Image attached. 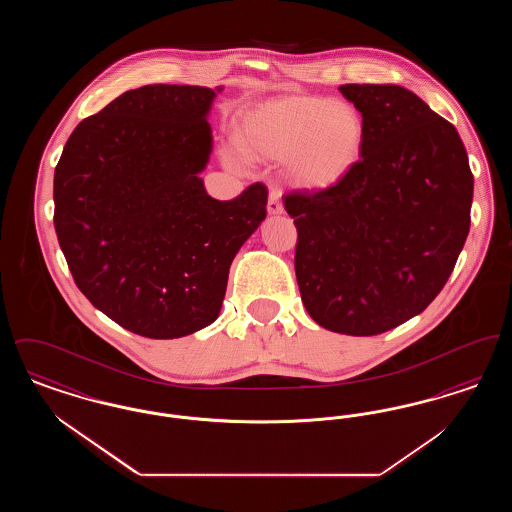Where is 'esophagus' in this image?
Masks as SVG:
<instances>
[{
    "mask_svg": "<svg viewBox=\"0 0 512 512\" xmlns=\"http://www.w3.org/2000/svg\"><path fill=\"white\" fill-rule=\"evenodd\" d=\"M282 192H280V188H276V186H270V192H268V203L267 209L270 215H280L282 211H284V205H282Z\"/></svg>",
    "mask_w": 512,
    "mask_h": 512,
    "instance_id": "34e87169",
    "label": "esophagus"
}]
</instances>
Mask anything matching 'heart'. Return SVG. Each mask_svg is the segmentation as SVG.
Returning <instances> with one entry per match:
<instances>
[{
    "label": "heart",
    "instance_id": "obj_1",
    "mask_svg": "<svg viewBox=\"0 0 512 512\" xmlns=\"http://www.w3.org/2000/svg\"><path fill=\"white\" fill-rule=\"evenodd\" d=\"M365 121L343 99L292 96L257 107L245 117L238 144L251 157L288 159L293 182L324 190L351 171L365 146ZM232 165L240 159L230 155Z\"/></svg>",
    "mask_w": 512,
    "mask_h": 512
}]
</instances>
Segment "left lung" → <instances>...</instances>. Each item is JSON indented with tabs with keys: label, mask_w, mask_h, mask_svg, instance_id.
<instances>
[{
	"label": "left lung",
	"mask_w": 512,
	"mask_h": 512,
	"mask_svg": "<svg viewBox=\"0 0 512 512\" xmlns=\"http://www.w3.org/2000/svg\"><path fill=\"white\" fill-rule=\"evenodd\" d=\"M365 121L338 184L284 195L303 305L326 330L376 336L422 313L470 230L474 178L457 128L395 84H343Z\"/></svg>",
	"instance_id": "obj_1"
}]
</instances>
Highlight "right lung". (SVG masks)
I'll return each mask as SVG.
<instances>
[{"label": "right lung", "mask_w": 512, "mask_h": 512, "mask_svg": "<svg viewBox=\"0 0 512 512\" xmlns=\"http://www.w3.org/2000/svg\"><path fill=\"white\" fill-rule=\"evenodd\" d=\"M215 92L151 84L80 122L55 167L53 224L74 284L122 328L172 340L219 317L228 270L267 217L265 184L207 195Z\"/></svg>", "instance_id": "obj_1"}]
</instances>
